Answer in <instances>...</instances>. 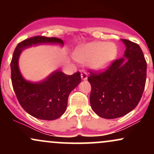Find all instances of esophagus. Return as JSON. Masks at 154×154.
Listing matches in <instances>:
<instances>
[{
    "instance_id": "34e87169",
    "label": "esophagus",
    "mask_w": 154,
    "mask_h": 154,
    "mask_svg": "<svg viewBox=\"0 0 154 154\" xmlns=\"http://www.w3.org/2000/svg\"><path fill=\"white\" fill-rule=\"evenodd\" d=\"M81 78H82V80H86L88 79V74L87 72L85 71L81 72Z\"/></svg>"
}]
</instances>
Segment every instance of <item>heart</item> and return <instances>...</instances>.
<instances>
[{"label":"heart","mask_w":154,"mask_h":154,"mask_svg":"<svg viewBox=\"0 0 154 154\" xmlns=\"http://www.w3.org/2000/svg\"><path fill=\"white\" fill-rule=\"evenodd\" d=\"M117 54V46L114 43L94 41L77 47L74 58L79 63H88L93 69L102 70L115 60Z\"/></svg>","instance_id":"obj_1"}]
</instances>
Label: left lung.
<instances>
[{
  "label": "left lung",
  "mask_w": 154,
  "mask_h": 154,
  "mask_svg": "<svg viewBox=\"0 0 154 154\" xmlns=\"http://www.w3.org/2000/svg\"><path fill=\"white\" fill-rule=\"evenodd\" d=\"M126 46L124 57L102 72H90V102L93 111L105 119H115L137 106L143 93L147 63L140 47L122 39Z\"/></svg>",
  "instance_id": "obj_1"
}]
</instances>
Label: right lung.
I'll use <instances>...</instances> for the list:
<instances>
[{"label":"right lung","instance_id":"1","mask_svg":"<svg viewBox=\"0 0 154 154\" xmlns=\"http://www.w3.org/2000/svg\"><path fill=\"white\" fill-rule=\"evenodd\" d=\"M43 43L63 45V41L57 38L35 36L19 43L11 62V82L17 99L25 111L38 119L54 120L65 112L69 95L81 82V76L79 72L67 75L58 69L39 82L25 80L19 69V56L26 48Z\"/></svg>","mask_w":154,"mask_h":154}]
</instances>
